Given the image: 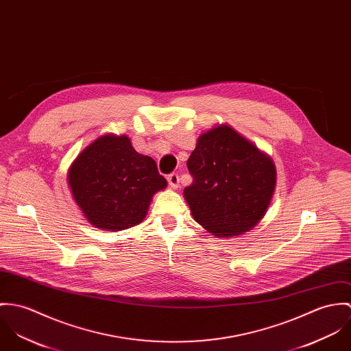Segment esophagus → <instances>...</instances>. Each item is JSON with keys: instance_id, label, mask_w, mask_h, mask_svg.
Wrapping results in <instances>:
<instances>
[{"instance_id": "1", "label": "esophagus", "mask_w": 351, "mask_h": 351, "mask_svg": "<svg viewBox=\"0 0 351 351\" xmlns=\"http://www.w3.org/2000/svg\"><path fill=\"white\" fill-rule=\"evenodd\" d=\"M167 180H168V183H169L171 187H173V189H178V187H179V175H178V173H175V172L169 173V175L167 176Z\"/></svg>"}]
</instances>
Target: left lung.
Wrapping results in <instances>:
<instances>
[{
    "label": "left lung",
    "mask_w": 351,
    "mask_h": 351,
    "mask_svg": "<svg viewBox=\"0 0 351 351\" xmlns=\"http://www.w3.org/2000/svg\"><path fill=\"white\" fill-rule=\"evenodd\" d=\"M193 183L184 197L195 221L232 237L264 217L276 186L272 160L226 125L203 133L187 160Z\"/></svg>",
    "instance_id": "left-lung-1"
}]
</instances>
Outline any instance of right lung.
Here are the masks:
<instances>
[{"mask_svg":"<svg viewBox=\"0 0 351 351\" xmlns=\"http://www.w3.org/2000/svg\"><path fill=\"white\" fill-rule=\"evenodd\" d=\"M69 183L87 221L99 229L125 230L147 215L167 180L152 157L134 151L126 136H102L73 162Z\"/></svg>","mask_w":351,"mask_h":351,"instance_id":"right-lung-1","label":"right lung"}]
</instances>
